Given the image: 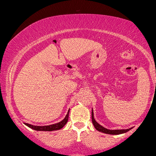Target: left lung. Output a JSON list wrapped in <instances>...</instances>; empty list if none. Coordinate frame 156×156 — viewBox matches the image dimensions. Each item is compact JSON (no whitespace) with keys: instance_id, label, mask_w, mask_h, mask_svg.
I'll use <instances>...</instances> for the list:
<instances>
[{"instance_id":"left-lung-1","label":"left lung","mask_w":156,"mask_h":156,"mask_svg":"<svg viewBox=\"0 0 156 156\" xmlns=\"http://www.w3.org/2000/svg\"><path fill=\"white\" fill-rule=\"evenodd\" d=\"M91 118H92V123H93V125L94 126V127L96 128V129L98 130V132L105 133V134H112V135H118V134H124V133L127 132L132 129V127L129 129H108L107 128H105L104 127H103L102 125H101L100 124L97 122L96 119H95L93 108H92V112H91Z\"/></svg>"}]
</instances>
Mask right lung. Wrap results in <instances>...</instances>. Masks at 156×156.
I'll return each mask as SVG.
<instances>
[{
  "instance_id": "add662e5",
  "label": "right lung",
  "mask_w": 156,
  "mask_h": 156,
  "mask_svg": "<svg viewBox=\"0 0 156 156\" xmlns=\"http://www.w3.org/2000/svg\"><path fill=\"white\" fill-rule=\"evenodd\" d=\"M69 109L67 112V114L64 119L62 121H60V122L53 124V125H47V126H34L30 124L25 123V125L27 126L29 128L34 129L36 131H44V132H52V131H55V130H59L60 129H62L64 126L66 125L67 121H68V117H69Z\"/></svg>"
}]
</instances>
